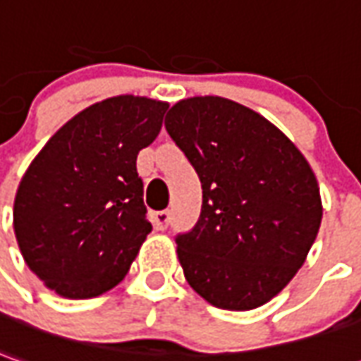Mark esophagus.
<instances>
[{
    "mask_svg": "<svg viewBox=\"0 0 361 361\" xmlns=\"http://www.w3.org/2000/svg\"><path fill=\"white\" fill-rule=\"evenodd\" d=\"M169 222H171V212L169 210H159V212L153 214V224H155L157 230H165Z\"/></svg>",
    "mask_w": 361,
    "mask_h": 361,
    "instance_id": "34e87169",
    "label": "esophagus"
}]
</instances>
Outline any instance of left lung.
Segmentation results:
<instances>
[{
	"label": "left lung",
	"instance_id": "obj_1",
	"mask_svg": "<svg viewBox=\"0 0 361 361\" xmlns=\"http://www.w3.org/2000/svg\"><path fill=\"white\" fill-rule=\"evenodd\" d=\"M165 128L202 183L200 218L176 235L188 285L218 309H257L317 240L322 202L309 161L257 111L220 96L176 102Z\"/></svg>",
	"mask_w": 361,
	"mask_h": 361
}]
</instances>
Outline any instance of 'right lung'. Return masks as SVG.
Returning <instances> with one entry per match:
<instances>
[{
    "mask_svg": "<svg viewBox=\"0 0 361 361\" xmlns=\"http://www.w3.org/2000/svg\"><path fill=\"white\" fill-rule=\"evenodd\" d=\"M166 102L116 96L66 121L19 183L13 230L25 263L56 295L92 299L128 275L151 232L137 155Z\"/></svg>",
    "mask_w": 361,
    "mask_h": 361,
    "instance_id": "1",
    "label": "right lung"
}]
</instances>
